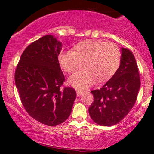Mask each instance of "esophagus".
<instances>
[{"mask_svg": "<svg viewBox=\"0 0 154 154\" xmlns=\"http://www.w3.org/2000/svg\"><path fill=\"white\" fill-rule=\"evenodd\" d=\"M83 91H77V97H80V96H81L82 94H83Z\"/></svg>", "mask_w": 154, "mask_h": 154, "instance_id": "34e87169", "label": "esophagus"}]
</instances>
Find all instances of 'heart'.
I'll return each instance as SVG.
<instances>
[{
	"instance_id": "1",
	"label": "heart",
	"mask_w": 154,
	"mask_h": 154,
	"mask_svg": "<svg viewBox=\"0 0 154 154\" xmlns=\"http://www.w3.org/2000/svg\"><path fill=\"white\" fill-rule=\"evenodd\" d=\"M122 53L116 45L100 40H86L78 43L72 50L60 53L58 61L66 72H74L80 62L86 61L85 71H77L68 80V84L83 91L92 86L96 80L103 83L116 73L121 64Z\"/></svg>"
}]
</instances>
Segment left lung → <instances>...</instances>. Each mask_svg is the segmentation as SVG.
<instances>
[{
    "label": "left lung",
    "mask_w": 154,
    "mask_h": 154,
    "mask_svg": "<svg viewBox=\"0 0 154 154\" xmlns=\"http://www.w3.org/2000/svg\"><path fill=\"white\" fill-rule=\"evenodd\" d=\"M122 60L116 74L100 89L92 90L94 102L88 108L90 117L97 125L113 126L130 112L140 88L139 68L134 55L122 48Z\"/></svg>",
    "instance_id": "8db88e82"
}]
</instances>
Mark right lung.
<instances>
[{"label":"right lung","mask_w":154,"mask_h":154,"mask_svg":"<svg viewBox=\"0 0 154 154\" xmlns=\"http://www.w3.org/2000/svg\"><path fill=\"white\" fill-rule=\"evenodd\" d=\"M61 42L47 35L33 42L21 54L15 73L20 99L27 113L48 126H57L69 117L76 99L71 87H60L65 81L58 56Z\"/></svg>","instance_id":"add662e5"}]
</instances>
